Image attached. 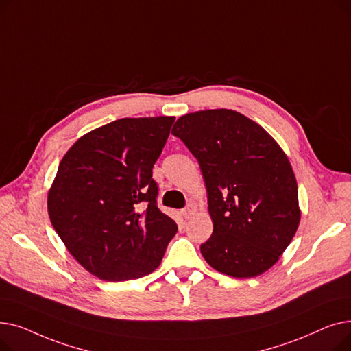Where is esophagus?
I'll list each match as a JSON object with an SVG mask.
<instances>
[{
	"mask_svg": "<svg viewBox=\"0 0 351 351\" xmlns=\"http://www.w3.org/2000/svg\"><path fill=\"white\" fill-rule=\"evenodd\" d=\"M195 212H196V206L193 204H189L185 209L182 210V215H183V217H185V219H191L192 215H195Z\"/></svg>",
	"mask_w": 351,
	"mask_h": 351,
	"instance_id": "1",
	"label": "esophagus"
}]
</instances>
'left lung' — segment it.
I'll list each match as a JSON object with an SVG mask.
<instances>
[{"label":"left lung","mask_w":351,"mask_h":351,"mask_svg":"<svg viewBox=\"0 0 351 351\" xmlns=\"http://www.w3.org/2000/svg\"><path fill=\"white\" fill-rule=\"evenodd\" d=\"M172 134L197 159L213 232L200 245L217 271L247 279L269 270L300 222L298 182L265 129L232 109L180 117Z\"/></svg>","instance_id":"8db88e82"}]
</instances>
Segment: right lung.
Wrapping results in <instances>:
<instances>
[{
	"label": "right lung",
	"instance_id": "1",
	"mask_svg": "<svg viewBox=\"0 0 351 351\" xmlns=\"http://www.w3.org/2000/svg\"><path fill=\"white\" fill-rule=\"evenodd\" d=\"M173 122L114 121L80 138L58 166L48 192L51 223L77 262L102 280L152 273L178 232L156 205L152 179Z\"/></svg>",
	"mask_w": 351,
	"mask_h": 351
}]
</instances>
